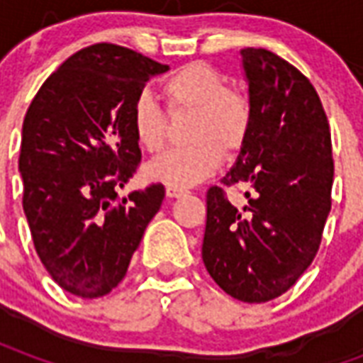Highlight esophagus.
<instances>
[{
    "mask_svg": "<svg viewBox=\"0 0 363 363\" xmlns=\"http://www.w3.org/2000/svg\"><path fill=\"white\" fill-rule=\"evenodd\" d=\"M165 194L169 198H181L186 194V190H182V189H174V186H167L165 190Z\"/></svg>",
    "mask_w": 363,
    "mask_h": 363,
    "instance_id": "esophagus-1",
    "label": "esophagus"
}]
</instances>
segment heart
<instances>
[{
	"label": "heart",
	"instance_id": "b5f03b06",
	"mask_svg": "<svg viewBox=\"0 0 363 363\" xmlns=\"http://www.w3.org/2000/svg\"><path fill=\"white\" fill-rule=\"evenodd\" d=\"M163 95L171 114H192L186 128L190 145L159 155L145 165L143 174L157 184L186 189L218 171L221 153L231 155L241 150L251 128V103L206 64L177 69L163 83ZM130 124L142 150L153 153L165 145L167 116L147 91L134 99Z\"/></svg>",
	"mask_w": 363,
	"mask_h": 363
}]
</instances>
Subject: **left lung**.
Returning <instances> with one entry per match:
<instances>
[{"label":"left lung","mask_w":363,"mask_h":363,"mask_svg":"<svg viewBox=\"0 0 363 363\" xmlns=\"http://www.w3.org/2000/svg\"><path fill=\"white\" fill-rule=\"evenodd\" d=\"M251 128L223 184H245L235 208L208 190L202 260L213 281L245 303L288 291L319 251L330 212L333 150L327 114L309 79L264 48L241 50Z\"/></svg>","instance_id":"8db88e82"}]
</instances>
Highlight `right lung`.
<instances>
[{
  "mask_svg": "<svg viewBox=\"0 0 363 363\" xmlns=\"http://www.w3.org/2000/svg\"><path fill=\"white\" fill-rule=\"evenodd\" d=\"M165 72L130 48L93 44L43 83L25 114L23 210L44 268L77 297H103L118 286L165 198L163 184L124 198L116 192L142 159L132 103Z\"/></svg>",
  "mask_w": 363,
  "mask_h": 363,
  "instance_id": "add662e5",
  "label": "right lung"
}]
</instances>
